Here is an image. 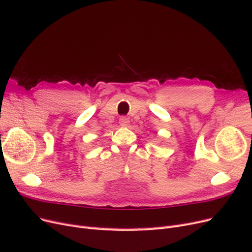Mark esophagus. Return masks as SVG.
Masks as SVG:
<instances>
[{"label": "esophagus", "mask_w": 252, "mask_h": 252, "mask_svg": "<svg viewBox=\"0 0 252 252\" xmlns=\"http://www.w3.org/2000/svg\"><path fill=\"white\" fill-rule=\"evenodd\" d=\"M119 123L122 127H127L129 125V119L126 117H121L119 120Z\"/></svg>", "instance_id": "34e87169"}]
</instances>
